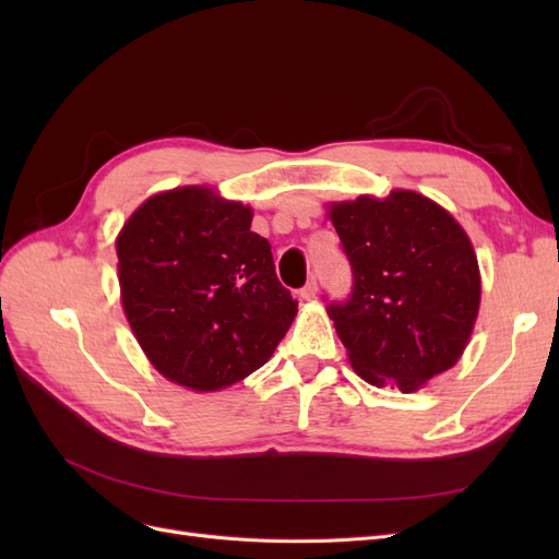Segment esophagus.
<instances>
[{
	"mask_svg": "<svg viewBox=\"0 0 559 559\" xmlns=\"http://www.w3.org/2000/svg\"><path fill=\"white\" fill-rule=\"evenodd\" d=\"M300 298H302V300H314V298H317V282H314V280H310L306 286H302V289H300Z\"/></svg>",
	"mask_w": 559,
	"mask_h": 559,
	"instance_id": "34e87169",
	"label": "esophagus"
}]
</instances>
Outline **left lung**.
Returning <instances> with one entry per match:
<instances>
[{
	"label": "left lung",
	"instance_id": "1",
	"mask_svg": "<svg viewBox=\"0 0 559 559\" xmlns=\"http://www.w3.org/2000/svg\"><path fill=\"white\" fill-rule=\"evenodd\" d=\"M326 216L354 275L349 300L329 306L354 373L417 392L462 359L476 326L483 286L466 230L408 189L329 202Z\"/></svg>",
	"mask_w": 559,
	"mask_h": 559
}]
</instances>
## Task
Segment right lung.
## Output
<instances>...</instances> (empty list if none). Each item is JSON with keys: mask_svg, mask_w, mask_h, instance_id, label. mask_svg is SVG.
<instances>
[{"mask_svg": "<svg viewBox=\"0 0 559 559\" xmlns=\"http://www.w3.org/2000/svg\"><path fill=\"white\" fill-rule=\"evenodd\" d=\"M251 218L210 186H179L146 198L116 235L134 337L165 380L198 394L259 370L298 312Z\"/></svg>", "mask_w": 559, "mask_h": 559, "instance_id": "right-lung-1", "label": "right lung"}]
</instances>
